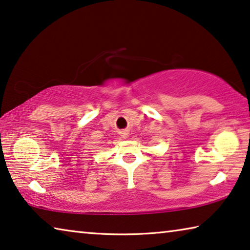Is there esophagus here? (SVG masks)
<instances>
[{
  "instance_id": "1",
  "label": "esophagus",
  "mask_w": 250,
  "mask_h": 250,
  "mask_svg": "<svg viewBox=\"0 0 250 250\" xmlns=\"http://www.w3.org/2000/svg\"><path fill=\"white\" fill-rule=\"evenodd\" d=\"M120 135H121V137L122 138H127L128 137V130H126V129H122V130H120Z\"/></svg>"
}]
</instances>
